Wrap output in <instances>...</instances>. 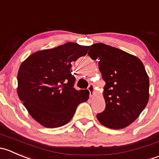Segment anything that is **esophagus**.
<instances>
[{
    "instance_id": "esophagus-1",
    "label": "esophagus",
    "mask_w": 159,
    "mask_h": 159,
    "mask_svg": "<svg viewBox=\"0 0 159 159\" xmlns=\"http://www.w3.org/2000/svg\"><path fill=\"white\" fill-rule=\"evenodd\" d=\"M94 89H95L94 85L90 84V85H89V86H88V89H87L89 92V96H90V97H93V93H94Z\"/></svg>"
}]
</instances>
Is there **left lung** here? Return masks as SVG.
<instances>
[{
  "instance_id": "1",
  "label": "left lung",
  "mask_w": 159,
  "mask_h": 159,
  "mask_svg": "<svg viewBox=\"0 0 159 159\" xmlns=\"http://www.w3.org/2000/svg\"><path fill=\"white\" fill-rule=\"evenodd\" d=\"M88 55L99 60L106 82V109L96 115L104 126L112 129L128 126L139 116L149 98V79L138 57L102 43L90 46Z\"/></svg>"
}]
</instances>
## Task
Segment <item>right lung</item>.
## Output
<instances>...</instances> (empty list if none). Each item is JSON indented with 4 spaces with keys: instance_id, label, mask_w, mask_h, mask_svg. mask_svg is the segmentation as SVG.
<instances>
[{
    "instance_id": "1",
    "label": "right lung",
    "mask_w": 159,
    "mask_h": 159,
    "mask_svg": "<svg viewBox=\"0 0 159 159\" xmlns=\"http://www.w3.org/2000/svg\"><path fill=\"white\" fill-rule=\"evenodd\" d=\"M89 46L66 43L27 57L19 68L17 94L30 115L47 128L68 123L89 91L73 87V61L86 55Z\"/></svg>"
}]
</instances>
